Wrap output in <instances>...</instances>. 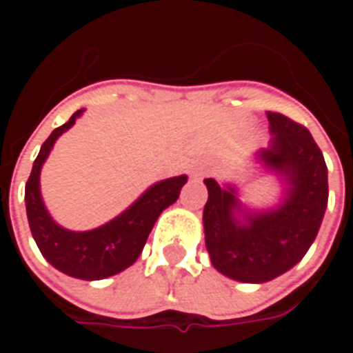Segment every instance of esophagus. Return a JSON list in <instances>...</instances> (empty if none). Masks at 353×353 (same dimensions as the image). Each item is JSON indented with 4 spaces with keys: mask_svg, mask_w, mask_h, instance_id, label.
<instances>
[{
    "mask_svg": "<svg viewBox=\"0 0 353 353\" xmlns=\"http://www.w3.org/2000/svg\"><path fill=\"white\" fill-rule=\"evenodd\" d=\"M210 174V168L208 166H196V168L192 170V177L194 179H202V177H206Z\"/></svg>",
    "mask_w": 353,
    "mask_h": 353,
    "instance_id": "1",
    "label": "esophagus"
}]
</instances>
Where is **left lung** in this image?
Listing matches in <instances>:
<instances>
[{"mask_svg":"<svg viewBox=\"0 0 353 353\" xmlns=\"http://www.w3.org/2000/svg\"><path fill=\"white\" fill-rule=\"evenodd\" d=\"M266 117L272 139L255 157L283 179L280 204L252 212L242 206L234 187L204 179L202 221L212 265L244 283L274 280L303 259L318 236L329 199L327 164L310 132L281 113L268 111Z\"/></svg>","mask_w":353,"mask_h":353,"instance_id":"1","label":"left lung"}]
</instances>
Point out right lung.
I'll return each mask as SVG.
<instances>
[{
	"mask_svg": "<svg viewBox=\"0 0 353 353\" xmlns=\"http://www.w3.org/2000/svg\"><path fill=\"white\" fill-rule=\"evenodd\" d=\"M83 111L85 109L75 111L70 121L52 130L43 143L28 177L24 199L30 230L43 257L60 272L92 281L115 276L136 263L159 215L179 199L187 176L170 177L151 185L130 208L98 229L75 232L60 227L45 208L39 189V174L54 141L72 128Z\"/></svg>",
	"mask_w": 353,
	"mask_h": 353,
	"instance_id": "1",
	"label": "right lung"
}]
</instances>
